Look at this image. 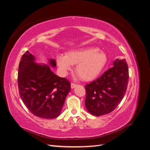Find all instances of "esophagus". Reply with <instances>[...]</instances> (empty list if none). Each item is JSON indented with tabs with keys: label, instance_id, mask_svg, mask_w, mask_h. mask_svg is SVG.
<instances>
[{
	"label": "esophagus",
	"instance_id": "34e87169",
	"mask_svg": "<svg viewBox=\"0 0 150 150\" xmlns=\"http://www.w3.org/2000/svg\"><path fill=\"white\" fill-rule=\"evenodd\" d=\"M76 86H77V84H76L73 83V82H71V88H75V87H76Z\"/></svg>",
	"mask_w": 150,
	"mask_h": 150
}]
</instances>
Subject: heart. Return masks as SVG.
Wrapping results in <instances>:
<instances>
[{
	"label": "heart",
	"instance_id": "1",
	"mask_svg": "<svg viewBox=\"0 0 150 150\" xmlns=\"http://www.w3.org/2000/svg\"><path fill=\"white\" fill-rule=\"evenodd\" d=\"M57 63L63 74L71 70L73 64H77L75 71L81 79L91 81L103 71L108 61L106 54L97 47H84L71 50L66 55L59 53Z\"/></svg>",
	"mask_w": 150,
	"mask_h": 150
}]
</instances>
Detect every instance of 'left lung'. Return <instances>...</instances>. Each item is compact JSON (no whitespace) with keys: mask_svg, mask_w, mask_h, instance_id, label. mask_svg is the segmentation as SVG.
Masks as SVG:
<instances>
[{"mask_svg":"<svg viewBox=\"0 0 150 150\" xmlns=\"http://www.w3.org/2000/svg\"><path fill=\"white\" fill-rule=\"evenodd\" d=\"M128 67L125 59H117L113 67L85 86V106L94 116L113 111L122 100L128 84Z\"/></svg>","mask_w":150,"mask_h":150,"instance_id":"1","label":"left lung"}]
</instances>
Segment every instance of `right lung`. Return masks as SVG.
I'll use <instances>...</instances> for the list:
<instances>
[{
  "mask_svg": "<svg viewBox=\"0 0 150 150\" xmlns=\"http://www.w3.org/2000/svg\"><path fill=\"white\" fill-rule=\"evenodd\" d=\"M48 61L49 65L37 63L27 51L19 63L18 86L22 102L34 115L52 119L60 114L71 84L52 71L49 65L56 67L55 59Z\"/></svg>",
  "mask_w": 150,
  "mask_h": 150,
  "instance_id": "obj_1",
  "label": "right lung"
}]
</instances>
